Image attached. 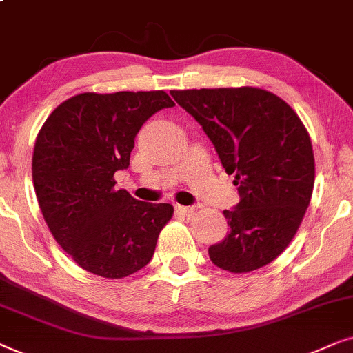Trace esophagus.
<instances>
[{"label":"esophagus","mask_w":353,"mask_h":353,"mask_svg":"<svg viewBox=\"0 0 353 353\" xmlns=\"http://www.w3.org/2000/svg\"><path fill=\"white\" fill-rule=\"evenodd\" d=\"M174 208H176V211L179 214H184V216H192L195 213V208L194 206H182V205H176L174 206Z\"/></svg>","instance_id":"1"}]
</instances>
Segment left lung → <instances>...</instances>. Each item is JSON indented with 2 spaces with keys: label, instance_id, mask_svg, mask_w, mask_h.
I'll use <instances>...</instances> for the list:
<instances>
[{
  "label": "left lung",
  "instance_id": "left-lung-1",
  "mask_svg": "<svg viewBox=\"0 0 353 353\" xmlns=\"http://www.w3.org/2000/svg\"><path fill=\"white\" fill-rule=\"evenodd\" d=\"M234 174L241 201L224 210L229 234L208 248L221 270L248 272L285 250L312 199V140L295 111L274 93L253 87L172 90Z\"/></svg>",
  "mask_w": 353,
  "mask_h": 353
}]
</instances>
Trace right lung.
<instances>
[{
  "instance_id": "obj_1",
  "label": "right lung",
  "mask_w": 353,
  "mask_h": 353,
  "mask_svg": "<svg viewBox=\"0 0 353 353\" xmlns=\"http://www.w3.org/2000/svg\"><path fill=\"white\" fill-rule=\"evenodd\" d=\"M166 92L81 93L56 108L37 137L32 177L56 242L79 266L121 279L152 260L169 203H147L116 190L135 135L154 112L172 108Z\"/></svg>"
}]
</instances>
